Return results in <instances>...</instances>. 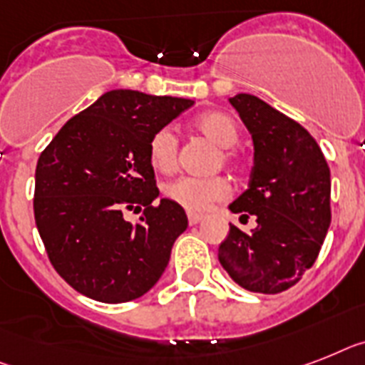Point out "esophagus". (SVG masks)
Returning a JSON list of instances; mask_svg holds the SVG:
<instances>
[{
  "mask_svg": "<svg viewBox=\"0 0 365 365\" xmlns=\"http://www.w3.org/2000/svg\"><path fill=\"white\" fill-rule=\"evenodd\" d=\"M201 220H203V215H197V212H188V224L190 225L200 224Z\"/></svg>",
  "mask_w": 365,
  "mask_h": 365,
  "instance_id": "obj_1",
  "label": "esophagus"
}]
</instances>
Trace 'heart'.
<instances>
[{
  "label": "heart",
  "instance_id": "obj_1",
  "mask_svg": "<svg viewBox=\"0 0 365 365\" xmlns=\"http://www.w3.org/2000/svg\"><path fill=\"white\" fill-rule=\"evenodd\" d=\"M195 130L210 140L222 150V160L227 165H237V158L231 153V147L239 141V126L235 125L227 113L224 111H207L195 117ZM147 160L155 171L162 175H170L177 170L179 162V140L170 126H162L150 135L147 145ZM231 188L227 180L222 177H180L170 185H165L164 195L170 201L177 203L190 212H203L216 201L225 200Z\"/></svg>",
  "mask_w": 365,
  "mask_h": 365
}]
</instances>
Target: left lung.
<instances>
[{
	"instance_id": "8db88e82",
	"label": "left lung",
	"mask_w": 365,
	"mask_h": 365,
	"mask_svg": "<svg viewBox=\"0 0 365 365\" xmlns=\"http://www.w3.org/2000/svg\"><path fill=\"white\" fill-rule=\"evenodd\" d=\"M254 140V168L231 212L254 215L244 233L230 224L220 264L252 293L287 291L312 269L330 227V168L304 126L248 93L230 98Z\"/></svg>"
}]
</instances>
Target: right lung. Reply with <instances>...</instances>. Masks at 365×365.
<instances>
[{
  "label": "right lung",
  "instance_id": "add662e5",
  "mask_svg": "<svg viewBox=\"0 0 365 365\" xmlns=\"http://www.w3.org/2000/svg\"><path fill=\"white\" fill-rule=\"evenodd\" d=\"M194 101L108 91L68 119L38 156L35 224L53 269L106 304L140 298L160 279L188 227L185 209L158 197L147 145ZM144 209L132 225L126 210Z\"/></svg>",
  "mask_w": 365,
  "mask_h": 365
}]
</instances>
